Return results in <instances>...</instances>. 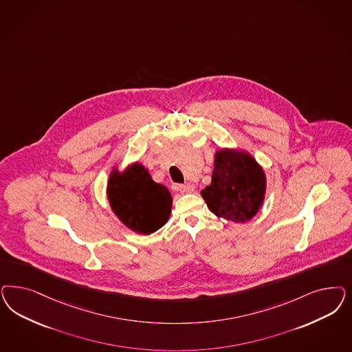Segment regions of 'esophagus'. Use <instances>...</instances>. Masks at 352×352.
<instances>
[{"instance_id":"esophagus-1","label":"esophagus","mask_w":352,"mask_h":352,"mask_svg":"<svg viewBox=\"0 0 352 352\" xmlns=\"http://www.w3.org/2000/svg\"><path fill=\"white\" fill-rule=\"evenodd\" d=\"M177 189H179L182 194L192 193L194 190V186L193 185H190V184H184V185H179Z\"/></svg>"}]
</instances>
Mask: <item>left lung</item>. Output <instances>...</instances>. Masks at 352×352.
Instances as JSON below:
<instances>
[{
	"mask_svg": "<svg viewBox=\"0 0 352 352\" xmlns=\"http://www.w3.org/2000/svg\"><path fill=\"white\" fill-rule=\"evenodd\" d=\"M265 188V173L249 153L221 148L216 151L211 184L201 194L216 216L246 223L259 211Z\"/></svg>",
	"mask_w": 352,
	"mask_h": 352,
	"instance_id": "1",
	"label": "left lung"
}]
</instances>
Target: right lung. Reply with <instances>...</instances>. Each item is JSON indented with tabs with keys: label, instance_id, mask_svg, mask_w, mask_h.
<instances>
[{
	"label": "right lung",
	"instance_id": "1",
	"mask_svg": "<svg viewBox=\"0 0 352 352\" xmlns=\"http://www.w3.org/2000/svg\"><path fill=\"white\" fill-rule=\"evenodd\" d=\"M107 199L113 214L136 233H154L170 217V190L154 182L140 163L129 166L123 173L111 172L107 182Z\"/></svg>",
	"mask_w": 352,
	"mask_h": 352
}]
</instances>
